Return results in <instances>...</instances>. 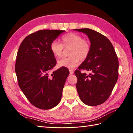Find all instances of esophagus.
<instances>
[{
	"label": "esophagus",
	"mask_w": 133,
	"mask_h": 133,
	"mask_svg": "<svg viewBox=\"0 0 133 133\" xmlns=\"http://www.w3.org/2000/svg\"><path fill=\"white\" fill-rule=\"evenodd\" d=\"M69 71H70V75L73 74L74 73V70H73V69H69Z\"/></svg>",
	"instance_id": "esophagus-1"
}]
</instances>
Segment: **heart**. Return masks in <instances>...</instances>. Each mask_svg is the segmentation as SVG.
<instances>
[{"label": "heart", "instance_id": "obj_1", "mask_svg": "<svg viewBox=\"0 0 133 133\" xmlns=\"http://www.w3.org/2000/svg\"><path fill=\"white\" fill-rule=\"evenodd\" d=\"M61 41L62 44L54 41L50 45V51L56 58H60L62 55L63 48H70V57L63 58L58 62V65L60 67L73 68L78 65L80 59L85 60L89 54V42L77 34L68 33L62 37Z\"/></svg>", "mask_w": 133, "mask_h": 133}]
</instances>
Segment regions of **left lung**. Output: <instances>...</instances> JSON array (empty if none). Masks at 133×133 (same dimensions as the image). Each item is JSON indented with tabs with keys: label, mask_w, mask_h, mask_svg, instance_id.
<instances>
[{
	"label": "left lung",
	"mask_w": 133,
	"mask_h": 133,
	"mask_svg": "<svg viewBox=\"0 0 133 133\" xmlns=\"http://www.w3.org/2000/svg\"><path fill=\"white\" fill-rule=\"evenodd\" d=\"M75 30L85 33L91 43L89 55L74 72L79 98L87 105H100L109 97L117 82V55L111 43L102 34L88 28ZM81 69L91 71L92 73L82 74Z\"/></svg>",
	"instance_id": "left-lung-1"
}]
</instances>
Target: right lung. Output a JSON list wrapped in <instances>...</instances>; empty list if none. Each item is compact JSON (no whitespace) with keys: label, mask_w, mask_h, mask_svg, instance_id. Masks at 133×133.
<instances>
[{"label":"right lung","mask_w":133,"mask_h":133,"mask_svg":"<svg viewBox=\"0 0 133 133\" xmlns=\"http://www.w3.org/2000/svg\"><path fill=\"white\" fill-rule=\"evenodd\" d=\"M65 30H41L23 40L18 51L15 73L18 85L30 103L47 110L57 106L69 71L61 67L49 75L57 61L50 51L52 42Z\"/></svg>","instance_id":"obj_1"}]
</instances>
